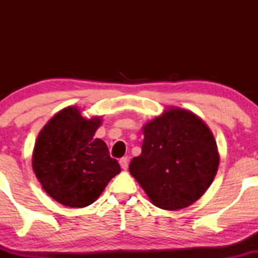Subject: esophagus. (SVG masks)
Returning <instances> with one entry per match:
<instances>
[{
	"label": "esophagus",
	"instance_id": "esophagus-1",
	"mask_svg": "<svg viewBox=\"0 0 258 258\" xmlns=\"http://www.w3.org/2000/svg\"><path fill=\"white\" fill-rule=\"evenodd\" d=\"M119 162L122 170H127V167H128V158H127V156H125V158H121Z\"/></svg>",
	"mask_w": 258,
	"mask_h": 258
}]
</instances>
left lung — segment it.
<instances>
[{"label":"left lung","instance_id":"1","mask_svg":"<svg viewBox=\"0 0 258 258\" xmlns=\"http://www.w3.org/2000/svg\"><path fill=\"white\" fill-rule=\"evenodd\" d=\"M139 156L130 172L155 206L188 207L203 197L220 165L211 130L199 116L180 108L166 109L143 126Z\"/></svg>","mask_w":258,"mask_h":258}]
</instances>
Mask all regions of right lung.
I'll use <instances>...</instances> for the list:
<instances>
[{"instance_id": "1", "label": "right lung", "mask_w": 258, "mask_h": 258, "mask_svg": "<svg viewBox=\"0 0 258 258\" xmlns=\"http://www.w3.org/2000/svg\"><path fill=\"white\" fill-rule=\"evenodd\" d=\"M100 123L99 116L86 119L76 106H68L38 133L32 168L43 190L61 205H91L120 173L106 144L93 137Z\"/></svg>"}]
</instances>
